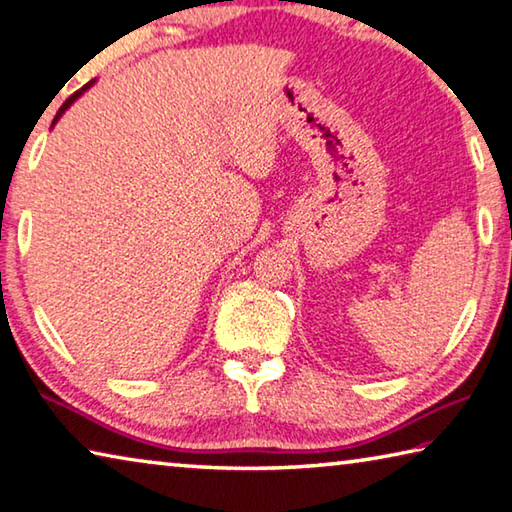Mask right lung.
Listing matches in <instances>:
<instances>
[{"label": "right lung", "mask_w": 512, "mask_h": 512, "mask_svg": "<svg viewBox=\"0 0 512 512\" xmlns=\"http://www.w3.org/2000/svg\"><path fill=\"white\" fill-rule=\"evenodd\" d=\"M92 83H95V79H92V81H88V83H86V86H83V88H81V90H77V92H74V95H72V97H67V99H65V104H63V106H61V108H58V113H56V117H54V122H52V127H54V124H56V122H58V120H61V117H63V113H65V111H67V108H70V106H72V104H74V102H77V99H79V97H81V95H83V92H86V90H88V88H90V86H92Z\"/></svg>", "instance_id": "add662e5"}]
</instances>
